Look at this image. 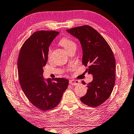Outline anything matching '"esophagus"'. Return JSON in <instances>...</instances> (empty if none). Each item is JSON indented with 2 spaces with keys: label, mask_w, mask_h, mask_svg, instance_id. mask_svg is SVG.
Listing matches in <instances>:
<instances>
[{
  "label": "esophagus",
  "mask_w": 134,
  "mask_h": 134,
  "mask_svg": "<svg viewBox=\"0 0 134 134\" xmlns=\"http://www.w3.org/2000/svg\"><path fill=\"white\" fill-rule=\"evenodd\" d=\"M79 83H80V82L79 80H74V79L69 80V84L70 85H72V86H76V85L79 84Z\"/></svg>",
  "instance_id": "esophagus-1"
}]
</instances>
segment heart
Instances as JSON below:
<instances>
[{
  "label": "heart",
  "mask_w": 134,
  "mask_h": 134,
  "mask_svg": "<svg viewBox=\"0 0 134 134\" xmlns=\"http://www.w3.org/2000/svg\"><path fill=\"white\" fill-rule=\"evenodd\" d=\"M59 43L61 46H62L67 52H69L72 48H76V44L74 41H72L70 38L64 37L60 40ZM52 49L51 47H50L48 48L47 51V57L48 58H50L51 54Z\"/></svg>",
  "instance_id": "heart-1"
}]
</instances>
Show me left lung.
<instances>
[{
	"mask_svg": "<svg viewBox=\"0 0 134 134\" xmlns=\"http://www.w3.org/2000/svg\"><path fill=\"white\" fill-rule=\"evenodd\" d=\"M66 31L79 40L83 48L82 63L93 78L87 84V92L80 100L88 106H99L109 98L115 86L116 61L112 50L106 40L90 26ZM82 83L86 84L84 81Z\"/></svg>",
	"mask_w": 134,
	"mask_h": 134,
	"instance_id": "left-lung-1",
	"label": "left lung"
}]
</instances>
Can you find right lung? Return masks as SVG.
Wrapping results in <instances>:
<instances>
[{
    "label": "right lung",
    "mask_w": 134,
    "mask_h": 134,
    "mask_svg": "<svg viewBox=\"0 0 134 134\" xmlns=\"http://www.w3.org/2000/svg\"><path fill=\"white\" fill-rule=\"evenodd\" d=\"M59 34L55 31H38L23 43L17 68L19 82L30 102L40 110H50L59 104L69 80L63 78L44 80L43 66L48 59V47Z\"/></svg>",
    "instance_id": "1"
}]
</instances>
